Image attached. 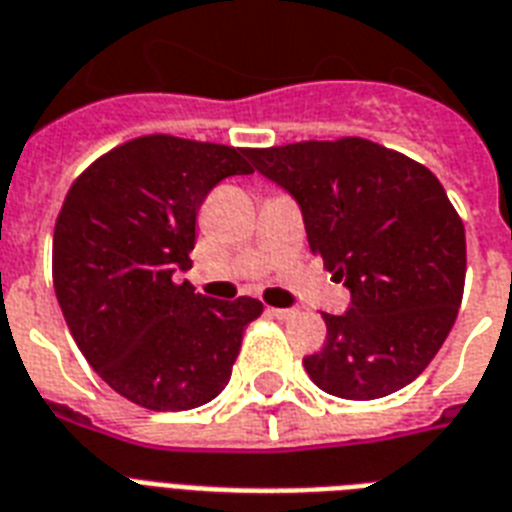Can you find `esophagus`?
<instances>
[{
	"label": "esophagus",
	"mask_w": 512,
	"mask_h": 512,
	"mask_svg": "<svg viewBox=\"0 0 512 512\" xmlns=\"http://www.w3.org/2000/svg\"><path fill=\"white\" fill-rule=\"evenodd\" d=\"M269 315L277 320H293L299 315V310H291V307H285V310L283 307H269Z\"/></svg>",
	"instance_id": "1"
}]
</instances>
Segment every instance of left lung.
<instances>
[{"mask_svg":"<svg viewBox=\"0 0 512 512\" xmlns=\"http://www.w3.org/2000/svg\"><path fill=\"white\" fill-rule=\"evenodd\" d=\"M245 154L296 197L310 251L350 288V310L323 312L326 344L304 358L312 382L344 400L414 382L446 342L465 291V224L441 181L358 136Z\"/></svg>","mask_w":512,"mask_h":512,"instance_id":"8db88e82","label":"left lung"}]
</instances>
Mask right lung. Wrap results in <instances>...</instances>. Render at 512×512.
Masks as SVG:
<instances>
[{
    "label": "right lung",
    "mask_w": 512,
    "mask_h": 512,
    "mask_svg": "<svg viewBox=\"0 0 512 512\" xmlns=\"http://www.w3.org/2000/svg\"><path fill=\"white\" fill-rule=\"evenodd\" d=\"M245 149L192 138H133L74 178L55 219L53 285L74 342L114 392L149 411H186L227 387L251 296L208 299L192 267L202 200L253 173Z\"/></svg>",
    "instance_id": "obj_1"
}]
</instances>
